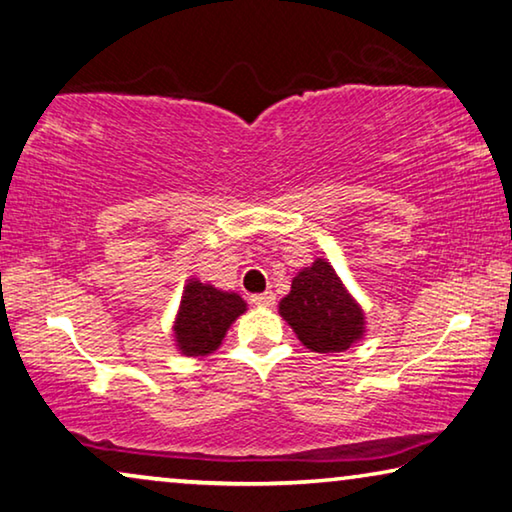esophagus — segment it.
<instances>
[{
	"mask_svg": "<svg viewBox=\"0 0 512 512\" xmlns=\"http://www.w3.org/2000/svg\"><path fill=\"white\" fill-rule=\"evenodd\" d=\"M249 302H251V305H263V307H270V305H274V293H272V291L256 293V295H251Z\"/></svg>",
	"mask_w": 512,
	"mask_h": 512,
	"instance_id": "obj_1",
	"label": "esophagus"
}]
</instances>
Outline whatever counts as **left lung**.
Masks as SVG:
<instances>
[{"label": "left lung", "instance_id": "8db88e82", "mask_svg": "<svg viewBox=\"0 0 512 512\" xmlns=\"http://www.w3.org/2000/svg\"><path fill=\"white\" fill-rule=\"evenodd\" d=\"M279 314L300 342L316 353L346 351L365 330L362 309L323 258L293 277L291 293L279 302Z\"/></svg>", "mask_w": 512, "mask_h": 512}]
</instances>
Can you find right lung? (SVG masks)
<instances>
[{
	"label": "right lung",
	"instance_id": "right-lung-1",
	"mask_svg": "<svg viewBox=\"0 0 512 512\" xmlns=\"http://www.w3.org/2000/svg\"><path fill=\"white\" fill-rule=\"evenodd\" d=\"M244 309L247 305L238 293H224L201 281H189L175 321L180 351L184 355L212 353Z\"/></svg>",
	"mask_w": 512,
	"mask_h": 512
}]
</instances>
